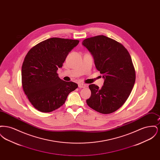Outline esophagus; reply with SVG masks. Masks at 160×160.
<instances>
[{"instance_id":"1","label":"esophagus","mask_w":160,"mask_h":160,"mask_svg":"<svg viewBox=\"0 0 160 160\" xmlns=\"http://www.w3.org/2000/svg\"><path fill=\"white\" fill-rule=\"evenodd\" d=\"M87 86L86 84L83 83H78V87L80 88H84Z\"/></svg>"}]
</instances>
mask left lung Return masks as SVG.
Masks as SVG:
<instances>
[{
    "label": "left lung",
    "instance_id": "8db88e82",
    "mask_svg": "<svg viewBox=\"0 0 160 160\" xmlns=\"http://www.w3.org/2000/svg\"><path fill=\"white\" fill-rule=\"evenodd\" d=\"M83 45L93 55L96 68L104 78L101 89L94 84L89 86L91 96L86 103L100 113H112L125 102L135 83L131 56L121 43L104 35L86 38Z\"/></svg>",
    "mask_w": 160,
    "mask_h": 160
}]
</instances>
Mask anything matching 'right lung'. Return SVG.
Segmentation results:
<instances>
[{
	"instance_id": "1",
	"label": "right lung",
	"mask_w": 160,
	"mask_h": 160,
	"mask_svg": "<svg viewBox=\"0 0 160 160\" xmlns=\"http://www.w3.org/2000/svg\"><path fill=\"white\" fill-rule=\"evenodd\" d=\"M77 39L52 38L31 48L22 68V84L29 101L38 111L53 112L62 106L78 84L65 82L57 71L69 52L78 44Z\"/></svg>"
}]
</instances>
